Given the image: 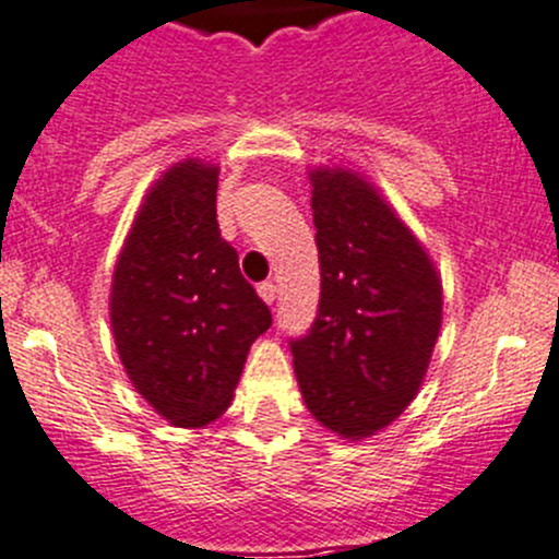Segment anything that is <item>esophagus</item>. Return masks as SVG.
I'll use <instances>...</instances> for the list:
<instances>
[{
	"label": "esophagus",
	"instance_id": "34e87169",
	"mask_svg": "<svg viewBox=\"0 0 559 559\" xmlns=\"http://www.w3.org/2000/svg\"><path fill=\"white\" fill-rule=\"evenodd\" d=\"M258 296H261L263 304H274V298H277V287H274V282H261V285H258Z\"/></svg>",
	"mask_w": 559,
	"mask_h": 559
}]
</instances>
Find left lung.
<instances>
[{
    "label": "left lung",
    "instance_id": "8db88e82",
    "mask_svg": "<svg viewBox=\"0 0 559 559\" xmlns=\"http://www.w3.org/2000/svg\"><path fill=\"white\" fill-rule=\"evenodd\" d=\"M320 307L290 345L304 405L342 440L383 432L416 400L443 323V280L367 174L309 168Z\"/></svg>",
    "mask_w": 559,
    "mask_h": 559
}]
</instances>
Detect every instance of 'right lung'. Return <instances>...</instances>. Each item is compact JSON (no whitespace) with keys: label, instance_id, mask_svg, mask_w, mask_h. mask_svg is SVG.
<instances>
[{"label":"right lung","instance_id":"right-lung-1","mask_svg":"<svg viewBox=\"0 0 559 559\" xmlns=\"http://www.w3.org/2000/svg\"><path fill=\"white\" fill-rule=\"evenodd\" d=\"M217 176L212 159L168 165L143 195L110 280L121 367L154 413L181 429L228 411L252 342L272 325L219 236Z\"/></svg>","mask_w":559,"mask_h":559}]
</instances>
